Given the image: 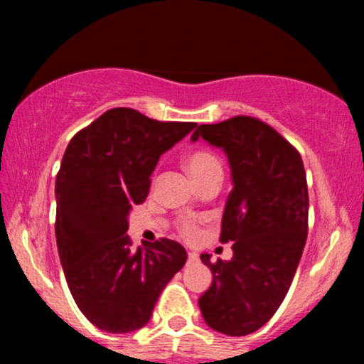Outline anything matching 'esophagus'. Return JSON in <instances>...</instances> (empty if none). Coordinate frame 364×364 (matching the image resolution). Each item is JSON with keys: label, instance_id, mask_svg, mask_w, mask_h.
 Segmentation results:
<instances>
[{"label": "esophagus", "instance_id": "34e87169", "mask_svg": "<svg viewBox=\"0 0 364 364\" xmlns=\"http://www.w3.org/2000/svg\"><path fill=\"white\" fill-rule=\"evenodd\" d=\"M198 262V255L195 252H190L188 253V265H193V263Z\"/></svg>", "mask_w": 364, "mask_h": 364}]
</instances>
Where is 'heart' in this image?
I'll return each instance as SVG.
<instances>
[{
  "mask_svg": "<svg viewBox=\"0 0 364 364\" xmlns=\"http://www.w3.org/2000/svg\"><path fill=\"white\" fill-rule=\"evenodd\" d=\"M185 166L188 173H190V176L195 179V183L200 181V179L210 176V174L223 171L219 159H217L212 152H208V150H202V149L193 150L191 154H188L185 159ZM183 232H185L186 236H195L193 224L190 223L185 224Z\"/></svg>",
  "mask_w": 364,
  "mask_h": 364,
  "instance_id": "obj_1",
  "label": "heart"
}]
</instances>
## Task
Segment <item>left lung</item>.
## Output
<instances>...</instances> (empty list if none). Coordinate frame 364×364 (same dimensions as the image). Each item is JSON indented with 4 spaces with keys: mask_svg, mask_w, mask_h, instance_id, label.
Returning a JSON list of instances; mask_svg holds the SVG:
<instances>
[{
    "mask_svg": "<svg viewBox=\"0 0 364 364\" xmlns=\"http://www.w3.org/2000/svg\"><path fill=\"white\" fill-rule=\"evenodd\" d=\"M223 149L232 190L225 202L220 241H232L231 260L210 262V287L198 306L210 328L248 336L263 327L281 303L301 260L308 236V188L301 156L260 119L236 116L200 124L191 141Z\"/></svg>",
    "mask_w": 364,
    "mask_h": 364,
    "instance_id": "8db88e82",
    "label": "left lung"
}]
</instances>
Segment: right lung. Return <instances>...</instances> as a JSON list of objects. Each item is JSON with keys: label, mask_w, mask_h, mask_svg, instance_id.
I'll return each mask as SVG.
<instances>
[{"label": "right lung", "mask_w": 364, "mask_h": 364, "mask_svg": "<svg viewBox=\"0 0 364 364\" xmlns=\"http://www.w3.org/2000/svg\"><path fill=\"white\" fill-rule=\"evenodd\" d=\"M195 123H162L129 107L99 116L70 140L56 176V243L70 292L90 323L128 333L149 323L186 262L173 240L133 248L128 215L149 195L159 157Z\"/></svg>", "instance_id": "add662e5"}]
</instances>
